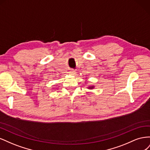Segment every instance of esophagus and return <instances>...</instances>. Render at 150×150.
<instances>
[{
    "label": "esophagus",
    "mask_w": 150,
    "mask_h": 150,
    "mask_svg": "<svg viewBox=\"0 0 150 150\" xmlns=\"http://www.w3.org/2000/svg\"><path fill=\"white\" fill-rule=\"evenodd\" d=\"M69 74H71V75H75L76 74V71L75 70H71V71H69Z\"/></svg>",
    "instance_id": "34e87169"
}]
</instances>
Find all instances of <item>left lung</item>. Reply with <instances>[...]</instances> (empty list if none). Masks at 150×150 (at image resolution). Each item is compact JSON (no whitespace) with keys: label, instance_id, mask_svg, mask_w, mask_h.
<instances>
[{"label":"left lung","instance_id":"1","mask_svg":"<svg viewBox=\"0 0 150 150\" xmlns=\"http://www.w3.org/2000/svg\"><path fill=\"white\" fill-rule=\"evenodd\" d=\"M89 88H90V89H92V88H93V86H91V87H89Z\"/></svg>","mask_w":150,"mask_h":150}]
</instances>
